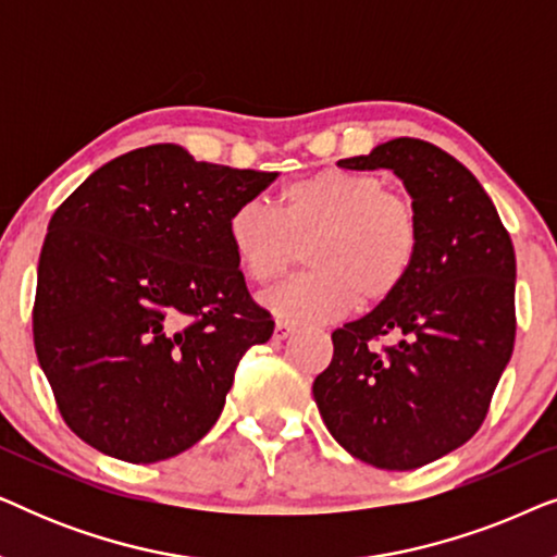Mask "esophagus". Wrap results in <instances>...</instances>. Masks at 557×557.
Instances as JSON below:
<instances>
[{"mask_svg":"<svg viewBox=\"0 0 557 557\" xmlns=\"http://www.w3.org/2000/svg\"><path fill=\"white\" fill-rule=\"evenodd\" d=\"M296 332V326L294 324H288V322H276V326H273V337L276 339H286V337H292V334Z\"/></svg>","mask_w":557,"mask_h":557,"instance_id":"esophagus-1","label":"esophagus"}]
</instances>
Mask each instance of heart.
Masks as SVG:
<instances>
[{
    "mask_svg": "<svg viewBox=\"0 0 557 557\" xmlns=\"http://www.w3.org/2000/svg\"><path fill=\"white\" fill-rule=\"evenodd\" d=\"M243 273L271 284L301 261L311 271L263 296L288 322L345 317L357 301L377 307L406 284L421 250L416 202L370 172H311L281 189L278 210L246 200L227 218Z\"/></svg>",
    "mask_w": 557,
    "mask_h": 557,
    "instance_id": "obj_1",
    "label": "heart"
}]
</instances>
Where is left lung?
Listing matches in <instances>:
<instances>
[{
  "instance_id": "8db88e82",
  "label": "left lung",
  "mask_w": 557,
  "mask_h": 557,
  "mask_svg": "<svg viewBox=\"0 0 557 557\" xmlns=\"http://www.w3.org/2000/svg\"><path fill=\"white\" fill-rule=\"evenodd\" d=\"M339 166L398 174L421 215V250L393 299L332 332V362L311 391L355 459L418 469L484 423L515 347V248L474 174L429 141L400 136ZM387 333L399 345L377 350Z\"/></svg>"
}]
</instances>
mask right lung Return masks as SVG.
<instances>
[{
	"label": "right lung",
	"instance_id": "right-lung-1",
	"mask_svg": "<svg viewBox=\"0 0 557 557\" xmlns=\"http://www.w3.org/2000/svg\"><path fill=\"white\" fill-rule=\"evenodd\" d=\"M273 180L151 144L96 170L50 218L35 352L60 416L88 446L154 463L215 425L240 357L273 334L227 218Z\"/></svg>",
	"mask_w": 557,
	"mask_h": 557
}]
</instances>
